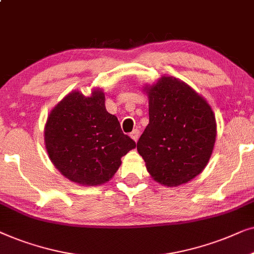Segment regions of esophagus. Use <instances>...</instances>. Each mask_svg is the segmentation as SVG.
<instances>
[{"mask_svg": "<svg viewBox=\"0 0 254 254\" xmlns=\"http://www.w3.org/2000/svg\"><path fill=\"white\" fill-rule=\"evenodd\" d=\"M130 137L132 138V139H133L134 141H137L138 138H139V130H138V129H133L132 132L130 133Z\"/></svg>", "mask_w": 254, "mask_h": 254, "instance_id": "1", "label": "esophagus"}]
</instances>
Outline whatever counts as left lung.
I'll use <instances>...</instances> for the list:
<instances>
[{
  "label": "left lung",
  "instance_id": "1",
  "mask_svg": "<svg viewBox=\"0 0 254 254\" xmlns=\"http://www.w3.org/2000/svg\"><path fill=\"white\" fill-rule=\"evenodd\" d=\"M150 123L137 150L154 181L167 187L187 184L202 173L217 134L209 103L184 81L161 76L146 84Z\"/></svg>",
  "mask_w": 254,
  "mask_h": 254
}]
</instances>
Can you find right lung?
Returning a JSON list of instances; mask_svg holds the SVG:
<instances>
[{
	"mask_svg": "<svg viewBox=\"0 0 254 254\" xmlns=\"http://www.w3.org/2000/svg\"><path fill=\"white\" fill-rule=\"evenodd\" d=\"M104 103L100 88L90 96L73 90L47 116L44 141L50 160L77 185L106 184L120 168L121 158L136 147Z\"/></svg>",
	"mask_w": 254,
	"mask_h": 254,
	"instance_id": "right-lung-1",
	"label": "right lung"
}]
</instances>
